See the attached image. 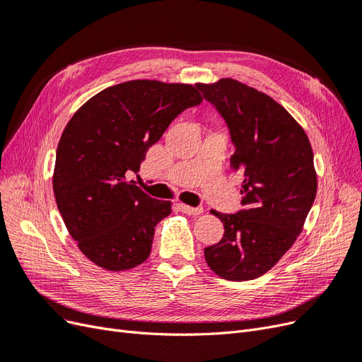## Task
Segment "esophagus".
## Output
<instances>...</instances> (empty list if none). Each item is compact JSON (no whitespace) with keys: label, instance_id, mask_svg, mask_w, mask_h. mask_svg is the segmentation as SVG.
Here are the masks:
<instances>
[{"label":"esophagus","instance_id":"1","mask_svg":"<svg viewBox=\"0 0 362 362\" xmlns=\"http://www.w3.org/2000/svg\"><path fill=\"white\" fill-rule=\"evenodd\" d=\"M180 210L185 214H192V216H198L204 211L202 206H190V205H185V204H178Z\"/></svg>","mask_w":362,"mask_h":362}]
</instances>
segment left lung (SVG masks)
Listing matches in <instances>:
<instances>
[{"instance_id": "8db88e82", "label": "left lung", "mask_w": 362, "mask_h": 362, "mask_svg": "<svg viewBox=\"0 0 362 362\" xmlns=\"http://www.w3.org/2000/svg\"><path fill=\"white\" fill-rule=\"evenodd\" d=\"M196 87L228 125L235 148L231 168L245 172L242 210H211L225 233L204 249L205 261L223 279H255L293 246L314 204L311 144L286 108L254 87L233 78Z\"/></svg>"}]
</instances>
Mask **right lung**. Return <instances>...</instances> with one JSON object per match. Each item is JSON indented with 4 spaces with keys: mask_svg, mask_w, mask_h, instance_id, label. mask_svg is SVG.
Masks as SVG:
<instances>
[{
    "mask_svg": "<svg viewBox=\"0 0 362 362\" xmlns=\"http://www.w3.org/2000/svg\"><path fill=\"white\" fill-rule=\"evenodd\" d=\"M202 96L192 84L133 80L107 87L78 108L60 137L52 189L80 250L120 272L144 262L170 201L129 180L172 120Z\"/></svg>",
    "mask_w": 362,
    "mask_h": 362,
    "instance_id": "add662e5",
    "label": "right lung"
}]
</instances>
